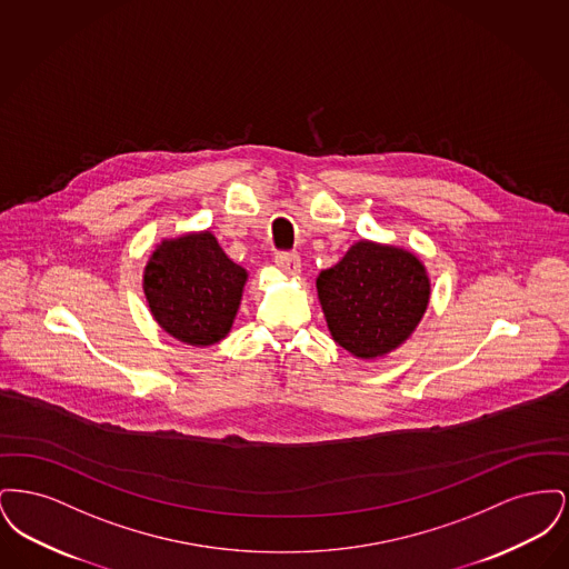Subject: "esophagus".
I'll return each instance as SVG.
<instances>
[{"instance_id":"1","label":"esophagus","mask_w":569,"mask_h":569,"mask_svg":"<svg viewBox=\"0 0 569 569\" xmlns=\"http://www.w3.org/2000/svg\"><path fill=\"white\" fill-rule=\"evenodd\" d=\"M274 264L286 274H298L300 272V258H298V253H277Z\"/></svg>"}]
</instances>
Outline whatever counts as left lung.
I'll use <instances>...</instances> for the list:
<instances>
[{
  "mask_svg": "<svg viewBox=\"0 0 569 569\" xmlns=\"http://www.w3.org/2000/svg\"><path fill=\"white\" fill-rule=\"evenodd\" d=\"M335 343L358 360L399 350L431 300L425 262L406 247L360 239L316 279Z\"/></svg>",
  "mask_w": 569,
  "mask_h": 569,
  "instance_id": "8db88e82",
  "label": "left lung"
}]
</instances>
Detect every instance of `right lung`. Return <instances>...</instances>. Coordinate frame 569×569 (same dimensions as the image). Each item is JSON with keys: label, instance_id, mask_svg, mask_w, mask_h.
<instances>
[{"label": "right lung", "instance_id": "1", "mask_svg": "<svg viewBox=\"0 0 569 569\" xmlns=\"http://www.w3.org/2000/svg\"><path fill=\"white\" fill-rule=\"evenodd\" d=\"M247 271L209 230L163 239L142 271V292L163 332L207 348L228 337L241 307Z\"/></svg>", "mask_w": 569, "mask_h": 569}]
</instances>
